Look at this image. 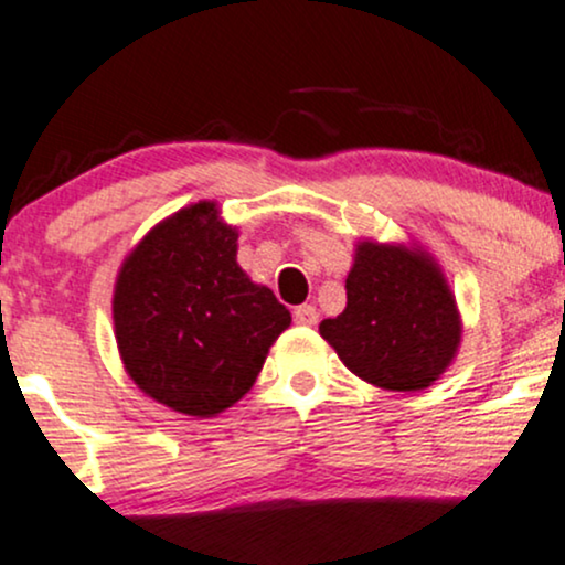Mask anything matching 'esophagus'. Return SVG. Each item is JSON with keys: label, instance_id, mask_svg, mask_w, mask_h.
<instances>
[{"label": "esophagus", "instance_id": "obj_1", "mask_svg": "<svg viewBox=\"0 0 565 565\" xmlns=\"http://www.w3.org/2000/svg\"><path fill=\"white\" fill-rule=\"evenodd\" d=\"M294 320H296V326L312 328V326H317V320H320V315H317V309L312 307V303H301V307L294 309Z\"/></svg>", "mask_w": 565, "mask_h": 565}]
</instances>
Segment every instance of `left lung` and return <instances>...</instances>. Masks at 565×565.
I'll return each instance as SVG.
<instances>
[{"label":"left lung","mask_w":565,"mask_h":565,"mask_svg":"<svg viewBox=\"0 0 565 565\" xmlns=\"http://www.w3.org/2000/svg\"><path fill=\"white\" fill-rule=\"evenodd\" d=\"M320 335L354 376L390 392L429 386L461 344L456 296L433 253L422 245H354L347 307L320 322Z\"/></svg>","instance_id":"1"}]
</instances>
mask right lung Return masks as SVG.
Returning <instances> with one entry per match:
<instances>
[{
    "label": "right lung",
    "mask_w": 565,
    "mask_h": 565,
    "mask_svg": "<svg viewBox=\"0 0 565 565\" xmlns=\"http://www.w3.org/2000/svg\"><path fill=\"white\" fill-rule=\"evenodd\" d=\"M237 226L200 200L125 256L114 339L132 384L175 414L218 416L256 384L290 312L237 264Z\"/></svg>",
    "instance_id": "right-lung-1"
}]
</instances>
